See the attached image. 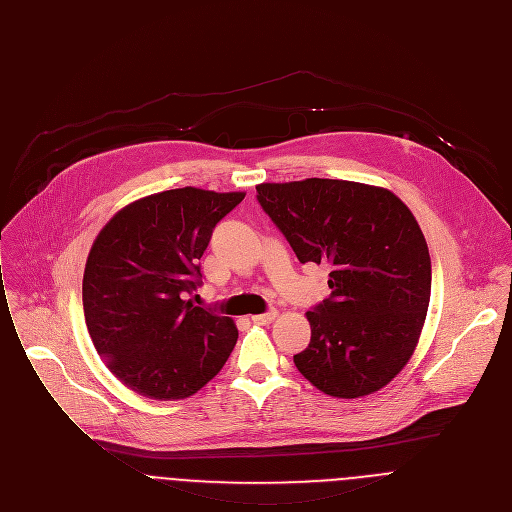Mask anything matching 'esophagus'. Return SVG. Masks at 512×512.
<instances>
[{
	"instance_id": "obj_1",
	"label": "esophagus",
	"mask_w": 512,
	"mask_h": 512,
	"mask_svg": "<svg viewBox=\"0 0 512 512\" xmlns=\"http://www.w3.org/2000/svg\"><path fill=\"white\" fill-rule=\"evenodd\" d=\"M274 319H276V311H268V313H262V315H254L252 323H256V325H270Z\"/></svg>"
}]
</instances>
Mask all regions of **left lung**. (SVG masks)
Listing matches in <instances>:
<instances>
[{
	"mask_svg": "<svg viewBox=\"0 0 512 512\" xmlns=\"http://www.w3.org/2000/svg\"><path fill=\"white\" fill-rule=\"evenodd\" d=\"M258 203L296 258L327 262L331 296L306 313L311 343L296 369L333 397L387 385L410 361L430 304L432 262L405 203L341 179L256 185Z\"/></svg>",
	"mask_w": 512,
	"mask_h": 512,
	"instance_id": "8db88e82",
	"label": "left lung"
}]
</instances>
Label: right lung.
I'll list each match as a JSON object with an SVG mask.
<instances>
[{
	"mask_svg": "<svg viewBox=\"0 0 512 512\" xmlns=\"http://www.w3.org/2000/svg\"><path fill=\"white\" fill-rule=\"evenodd\" d=\"M246 193L197 187L129 203L96 236L82 278L84 319L100 359L135 393L183 399L214 379L238 329L185 300L216 224Z\"/></svg>",
	"mask_w": 512,
	"mask_h": 512,
	"instance_id": "add662e5",
	"label": "right lung"
}]
</instances>
